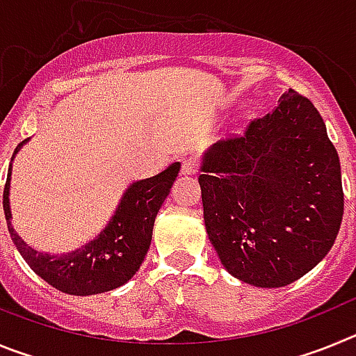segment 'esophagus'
Returning <instances> with one entry per match:
<instances>
[{
  "label": "esophagus",
  "instance_id": "1",
  "mask_svg": "<svg viewBox=\"0 0 356 356\" xmlns=\"http://www.w3.org/2000/svg\"><path fill=\"white\" fill-rule=\"evenodd\" d=\"M181 175H196L197 172V163L194 159H185L184 162H181Z\"/></svg>",
  "mask_w": 356,
  "mask_h": 356
}]
</instances>
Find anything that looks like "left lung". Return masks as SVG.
Wrapping results in <instances>:
<instances>
[{
	"label": "left lung",
	"mask_w": 356,
	"mask_h": 356,
	"mask_svg": "<svg viewBox=\"0 0 356 356\" xmlns=\"http://www.w3.org/2000/svg\"><path fill=\"white\" fill-rule=\"evenodd\" d=\"M201 171L207 234L241 282L285 287L332 250L344 213L341 162L317 108L294 89L242 137L210 146Z\"/></svg>",
	"instance_id": "8db88e82"
}]
</instances>
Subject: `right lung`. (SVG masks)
I'll use <instances>...</instances> for the list:
<instances>
[{
    "label": "right lung",
    "mask_w": 356,
    "mask_h": 356,
    "mask_svg": "<svg viewBox=\"0 0 356 356\" xmlns=\"http://www.w3.org/2000/svg\"><path fill=\"white\" fill-rule=\"evenodd\" d=\"M26 140L15 147L14 155ZM180 171V162L171 163L165 171L146 180L134 181L122 194L115 213L102 234L89 244L64 254H48L33 250L19 237L12 226L10 176L6 175L3 191V210L8 234L28 266L51 287L72 296L102 294L124 285L139 271L151 244L155 217L163 200L169 196L172 181Z\"/></svg>",
    "instance_id": "add662e5"
}]
</instances>
